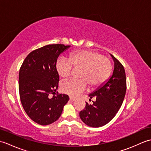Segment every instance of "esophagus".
I'll return each instance as SVG.
<instances>
[{"label": "esophagus", "instance_id": "1", "mask_svg": "<svg viewBox=\"0 0 151 151\" xmlns=\"http://www.w3.org/2000/svg\"><path fill=\"white\" fill-rule=\"evenodd\" d=\"M69 99H70V101H75V98H73V97H70Z\"/></svg>", "mask_w": 151, "mask_h": 151}]
</instances>
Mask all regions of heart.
Wrapping results in <instances>:
<instances>
[{
    "label": "heart",
    "instance_id": "obj_1",
    "mask_svg": "<svg viewBox=\"0 0 151 151\" xmlns=\"http://www.w3.org/2000/svg\"><path fill=\"white\" fill-rule=\"evenodd\" d=\"M73 67L81 68L78 72L81 79L72 78L63 82L62 91L71 97H76L88 87H99L108 81L111 73L110 60L101 54L89 50H82L69 54V60L61 57L57 60L56 69L62 78H67L73 72Z\"/></svg>",
    "mask_w": 151,
    "mask_h": 151
}]
</instances>
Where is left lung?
Returning <instances> with one entry per match:
<instances>
[{
	"instance_id": "8db88e82",
	"label": "left lung",
	"mask_w": 151,
	"mask_h": 151,
	"mask_svg": "<svg viewBox=\"0 0 151 151\" xmlns=\"http://www.w3.org/2000/svg\"><path fill=\"white\" fill-rule=\"evenodd\" d=\"M114 62L112 75L104 84L89 94L95 97L93 104L86 102L85 109L80 112V117L91 127H101L108 123L119 110L127 90L126 75L123 65L111 55ZM90 100V99H89Z\"/></svg>"
}]
</instances>
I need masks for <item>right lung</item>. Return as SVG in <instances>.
<instances>
[{
	"label": "right lung",
	"mask_w": 151,
	"mask_h": 151,
	"mask_svg": "<svg viewBox=\"0 0 151 151\" xmlns=\"http://www.w3.org/2000/svg\"><path fill=\"white\" fill-rule=\"evenodd\" d=\"M62 44L48 45L33 50L24 60L19 75V90L24 110L32 120L48 125L58 119L69 100L60 94L49 97L58 88L57 59L70 47Z\"/></svg>",
	"instance_id": "obj_1"
}]
</instances>
